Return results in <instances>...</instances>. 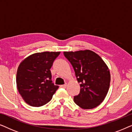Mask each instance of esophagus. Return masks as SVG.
Here are the masks:
<instances>
[{
    "label": "esophagus",
    "mask_w": 132,
    "mask_h": 132,
    "mask_svg": "<svg viewBox=\"0 0 132 132\" xmlns=\"http://www.w3.org/2000/svg\"><path fill=\"white\" fill-rule=\"evenodd\" d=\"M61 88H65L67 87V84H64V85H62L60 86Z\"/></svg>",
    "instance_id": "1"
}]
</instances>
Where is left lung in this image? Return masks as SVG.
I'll return each instance as SVG.
<instances>
[{
	"instance_id": "obj_1",
	"label": "left lung",
	"mask_w": 132,
	"mask_h": 132,
	"mask_svg": "<svg viewBox=\"0 0 132 132\" xmlns=\"http://www.w3.org/2000/svg\"><path fill=\"white\" fill-rule=\"evenodd\" d=\"M80 83V93L74 102L84 109L98 106L107 95L111 82L109 68L100 56L91 50L64 52Z\"/></svg>"
}]
</instances>
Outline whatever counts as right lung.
<instances>
[{
	"mask_svg": "<svg viewBox=\"0 0 132 132\" xmlns=\"http://www.w3.org/2000/svg\"><path fill=\"white\" fill-rule=\"evenodd\" d=\"M59 52L36 53L25 58L18 67L17 87L25 102L34 107L43 106L52 98L59 86L52 80V67Z\"/></svg>",
	"mask_w": 132,
	"mask_h": 132,
	"instance_id": "right-lung-1",
	"label": "right lung"
}]
</instances>
